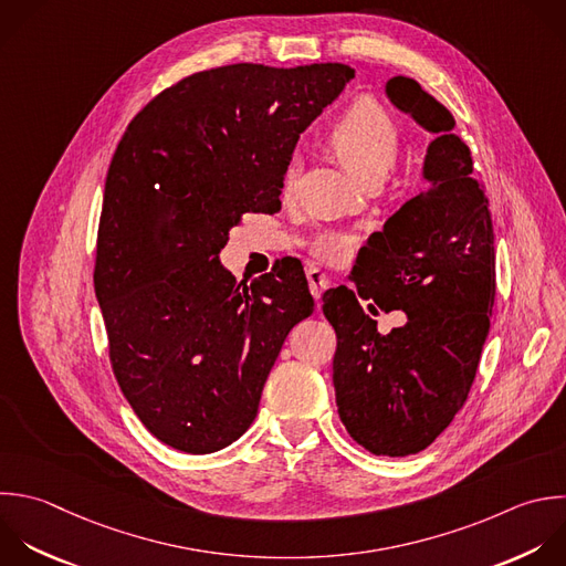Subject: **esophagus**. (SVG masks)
Returning a JSON list of instances; mask_svg holds the SVG:
<instances>
[{
	"mask_svg": "<svg viewBox=\"0 0 566 566\" xmlns=\"http://www.w3.org/2000/svg\"><path fill=\"white\" fill-rule=\"evenodd\" d=\"M307 281H310V290L314 294V298L318 301L323 296V292L329 287V276L316 268H307Z\"/></svg>",
	"mask_w": 566,
	"mask_h": 566,
	"instance_id": "1",
	"label": "esophagus"
}]
</instances>
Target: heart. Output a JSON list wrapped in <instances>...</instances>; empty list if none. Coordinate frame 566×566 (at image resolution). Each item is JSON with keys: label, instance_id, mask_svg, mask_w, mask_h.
Segmentation results:
<instances>
[{"label": "heart", "instance_id": "b5f03b06", "mask_svg": "<svg viewBox=\"0 0 566 566\" xmlns=\"http://www.w3.org/2000/svg\"><path fill=\"white\" fill-rule=\"evenodd\" d=\"M327 148L356 172L367 186L380 184L394 168L400 148V128L394 115L374 97H356L325 133ZM283 195L296 190V166L290 164L281 177ZM356 245L352 232L321 230L307 241V250L327 263L343 261Z\"/></svg>", "mask_w": 566, "mask_h": 566}]
</instances>
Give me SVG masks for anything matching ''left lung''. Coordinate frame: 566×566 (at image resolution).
Returning a JSON list of instances; mask_svg holds the SVG:
<instances>
[{
    "instance_id": "left-lung-1",
    "label": "left lung",
    "mask_w": 566,
    "mask_h": 566,
    "mask_svg": "<svg viewBox=\"0 0 566 566\" xmlns=\"http://www.w3.org/2000/svg\"><path fill=\"white\" fill-rule=\"evenodd\" d=\"M387 97L436 135L424 157L427 190L409 199L360 248L356 292L323 294L336 332L334 389L347 433L376 455L429 447L464 405L495 298L493 223L471 153L451 113L418 82L394 77ZM370 311L402 308L408 323L378 335Z\"/></svg>"
}]
</instances>
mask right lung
<instances>
[{
    "instance_id": "obj_1",
    "label": "right lung",
    "mask_w": 566,
    "mask_h": 566,
    "mask_svg": "<svg viewBox=\"0 0 566 566\" xmlns=\"http://www.w3.org/2000/svg\"><path fill=\"white\" fill-rule=\"evenodd\" d=\"M354 80L345 64L201 71L128 124L106 177L95 292L115 378L161 442L212 453L252 424L290 329L314 312L303 268L245 283L221 248L281 210L298 135Z\"/></svg>"
}]
</instances>
